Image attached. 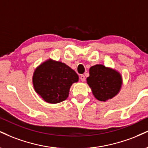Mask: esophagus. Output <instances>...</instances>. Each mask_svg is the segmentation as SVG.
Returning <instances> with one entry per match:
<instances>
[{"label": "esophagus", "mask_w": 148, "mask_h": 148, "mask_svg": "<svg viewBox=\"0 0 148 148\" xmlns=\"http://www.w3.org/2000/svg\"><path fill=\"white\" fill-rule=\"evenodd\" d=\"M80 79H81V81L82 82H84L85 80V77L84 75H81V76H80Z\"/></svg>", "instance_id": "1"}]
</instances>
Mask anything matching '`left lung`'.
I'll list each match as a JSON object with an SVG mask.
<instances>
[{"label": "left lung", "instance_id": "left-lung-1", "mask_svg": "<svg viewBox=\"0 0 148 148\" xmlns=\"http://www.w3.org/2000/svg\"><path fill=\"white\" fill-rule=\"evenodd\" d=\"M87 82L96 99L106 101L119 93L121 88L122 78L116 70L103 65H96L90 67Z\"/></svg>", "mask_w": 148, "mask_h": 148}]
</instances>
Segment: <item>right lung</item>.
<instances>
[{"instance_id":"add662e5","label":"right lung","mask_w":148,"mask_h":148,"mask_svg":"<svg viewBox=\"0 0 148 148\" xmlns=\"http://www.w3.org/2000/svg\"><path fill=\"white\" fill-rule=\"evenodd\" d=\"M79 81L74 70L65 63L49 59L36 69L33 85L36 92L49 103H58L68 97L72 83Z\"/></svg>"}]
</instances>
